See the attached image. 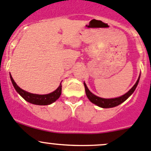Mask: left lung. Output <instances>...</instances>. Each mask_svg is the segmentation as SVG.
I'll return each mask as SVG.
<instances>
[{"mask_svg": "<svg viewBox=\"0 0 151 151\" xmlns=\"http://www.w3.org/2000/svg\"><path fill=\"white\" fill-rule=\"evenodd\" d=\"M139 78H140V76H139V79L136 81V84L133 86V88H131L128 92H127L125 95H122V96L119 97V98H111V99H105V98H99V97L96 96L94 94L91 92V91L88 90V88H87L86 85L84 83V86H85V91H86V94L87 98H88L90 101L93 104H96L97 106H100V107L102 108H112V107H115L116 106H118L119 104H122L123 102H124L129 96H130L133 93V91H135L136 89V86H137L138 83H139Z\"/></svg>", "mask_w": 151, "mask_h": 151, "instance_id": "obj_1", "label": "left lung"}]
</instances>
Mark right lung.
Here are the masks:
<instances>
[{"label":"right lung","mask_w":151,"mask_h":151,"mask_svg":"<svg viewBox=\"0 0 151 151\" xmlns=\"http://www.w3.org/2000/svg\"><path fill=\"white\" fill-rule=\"evenodd\" d=\"M11 81L12 83L14 88L18 92V94L27 102L31 103L36 105H49L52 104L56 100L58 99L61 95L62 93V84L60 83V86L56 88L54 91L47 94V95H36V94H31L26 91H24L20 87L17 86L12 76L10 75Z\"/></svg>","instance_id":"add662e5"}]
</instances>
